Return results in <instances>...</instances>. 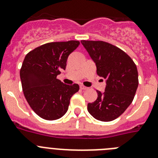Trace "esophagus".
<instances>
[{
    "mask_svg": "<svg viewBox=\"0 0 158 158\" xmlns=\"http://www.w3.org/2000/svg\"><path fill=\"white\" fill-rule=\"evenodd\" d=\"M80 89H81V90H86V89H88V88H87V87H85V86H84V85H81Z\"/></svg>",
    "mask_w": 158,
    "mask_h": 158,
    "instance_id": "obj_1",
    "label": "esophagus"
}]
</instances>
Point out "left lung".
<instances>
[{
	"instance_id": "obj_1",
	"label": "left lung",
	"mask_w": 158,
	"mask_h": 158,
	"mask_svg": "<svg viewBox=\"0 0 158 158\" xmlns=\"http://www.w3.org/2000/svg\"><path fill=\"white\" fill-rule=\"evenodd\" d=\"M96 66V73L106 79L103 92L88 104L95 119L111 121L121 116L132 102L139 85L138 71L130 56L119 48L100 40H81Z\"/></svg>"
}]
</instances>
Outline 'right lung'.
Here are the masks:
<instances>
[{
    "instance_id": "1",
    "label": "right lung",
    "mask_w": 158,
    "mask_h": 158,
    "mask_svg": "<svg viewBox=\"0 0 158 158\" xmlns=\"http://www.w3.org/2000/svg\"><path fill=\"white\" fill-rule=\"evenodd\" d=\"M79 44L78 40L47 43L30 52L23 60L20 79L24 96L43 119L62 118L71 97L79 90L77 84L65 85L56 78L66 69L68 56Z\"/></svg>"
}]
</instances>
